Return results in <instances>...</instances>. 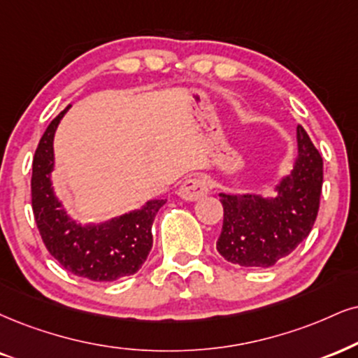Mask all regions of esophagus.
I'll return each mask as SVG.
<instances>
[{
  "label": "esophagus",
  "instance_id": "esophagus-1",
  "mask_svg": "<svg viewBox=\"0 0 358 358\" xmlns=\"http://www.w3.org/2000/svg\"><path fill=\"white\" fill-rule=\"evenodd\" d=\"M209 192V182L204 178H189L179 187L178 194L184 201H197Z\"/></svg>",
  "mask_w": 358,
  "mask_h": 358
}]
</instances>
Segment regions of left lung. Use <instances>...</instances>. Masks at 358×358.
Returning <instances> with one entry per match:
<instances>
[{
    "label": "left lung",
    "mask_w": 358,
    "mask_h": 358,
    "mask_svg": "<svg viewBox=\"0 0 358 358\" xmlns=\"http://www.w3.org/2000/svg\"><path fill=\"white\" fill-rule=\"evenodd\" d=\"M294 171L277 186L273 199L220 194L224 207L217 250L242 267H272L297 249L314 227L320 206L324 161L302 126Z\"/></svg>",
    "instance_id": "8db88e82"
}]
</instances>
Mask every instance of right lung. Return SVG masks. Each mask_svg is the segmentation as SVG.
<instances>
[{"label": "right lung", "instance_id": "right-lung-1", "mask_svg": "<svg viewBox=\"0 0 358 358\" xmlns=\"http://www.w3.org/2000/svg\"><path fill=\"white\" fill-rule=\"evenodd\" d=\"M68 109L69 106L50 122L33 157L31 206L38 231L52 257L74 275L94 282L132 275L151 252L152 222L166 201H149L143 209L101 226H81L71 220L51 187L52 138Z\"/></svg>", "mask_w": 358, "mask_h": 358}]
</instances>
